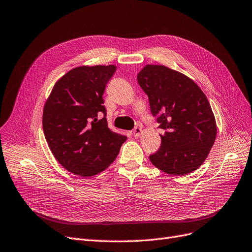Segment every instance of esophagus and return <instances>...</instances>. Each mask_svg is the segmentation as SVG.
I'll use <instances>...</instances> for the list:
<instances>
[{
	"instance_id": "esophagus-1",
	"label": "esophagus",
	"mask_w": 252,
	"mask_h": 252,
	"mask_svg": "<svg viewBox=\"0 0 252 252\" xmlns=\"http://www.w3.org/2000/svg\"><path fill=\"white\" fill-rule=\"evenodd\" d=\"M141 132H142V127H141V126H136V127L134 128V131H133V135H134V137L137 138V137L140 136Z\"/></svg>"
}]
</instances>
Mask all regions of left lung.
<instances>
[{
  "instance_id": "left-lung-1",
  "label": "left lung",
  "mask_w": 252,
  "mask_h": 252,
  "mask_svg": "<svg viewBox=\"0 0 252 252\" xmlns=\"http://www.w3.org/2000/svg\"><path fill=\"white\" fill-rule=\"evenodd\" d=\"M137 80L164 132L159 151L150 156L151 162L171 175L196 170L207 159L217 135L206 94L190 78L164 65H146Z\"/></svg>"
}]
</instances>
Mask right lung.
Returning <instances> with one entry per match:
<instances>
[{
	"label": "right lung",
	"mask_w": 252,
	"mask_h": 252,
	"mask_svg": "<svg viewBox=\"0 0 252 252\" xmlns=\"http://www.w3.org/2000/svg\"><path fill=\"white\" fill-rule=\"evenodd\" d=\"M115 65L80 66L55 84L43 108V133L54 157L65 169L95 175L114 162L125 135L108 127L102 94Z\"/></svg>",
	"instance_id": "obj_1"
}]
</instances>
